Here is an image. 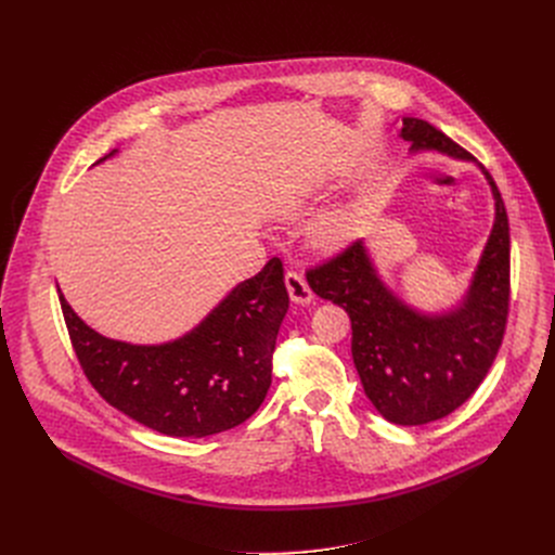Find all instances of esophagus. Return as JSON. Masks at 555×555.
Masks as SVG:
<instances>
[{
	"instance_id": "esophagus-1",
	"label": "esophagus",
	"mask_w": 555,
	"mask_h": 555,
	"mask_svg": "<svg viewBox=\"0 0 555 555\" xmlns=\"http://www.w3.org/2000/svg\"><path fill=\"white\" fill-rule=\"evenodd\" d=\"M285 285H287V293H289V299H293L295 304H310L312 301V289L306 281V276L297 270H287L285 272Z\"/></svg>"
}]
</instances>
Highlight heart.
<instances>
[{"label":"heart","mask_w":555,"mask_h":555,"mask_svg":"<svg viewBox=\"0 0 555 555\" xmlns=\"http://www.w3.org/2000/svg\"><path fill=\"white\" fill-rule=\"evenodd\" d=\"M297 209H299V202L289 204V207H287V211H297ZM346 233H348V227L341 218H328L314 229V238L322 243L324 247H335V245L344 243Z\"/></svg>","instance_id":"1"}]
</instances>
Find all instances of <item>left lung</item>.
<instances>
[{"label":"left lung","instance_id":"obj_1","mask_svg":"<svg viewBox=\"0 0 555 555\" xmlns=\"http://www.w3.org/2000/svg\"><path fill=\"white\" fill-rule=\"evenodd\" d=\"M400 137L412 151H441L468 159L441 130L423 119H402ZM494 195V227L463 306L427 317L406 308L375 276L362 241L312 266L306 276L314 293L351 317V351L373 406L396 425L439 421L468 400L506 333L511 306V231L502 193L488 170Z\"/></svg>","mask_w":555,"mask_h":555}]
</instances>
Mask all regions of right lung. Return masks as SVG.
<instances>
[{
  "mask_svg": "<svg viewBox=\"0 0 555 555\" xmlns=\"http://www.w3.org/2000/svg\"><path fill=\"white\" fill-rule=\"evenodd\" d=\"M57 295L87 380L145 427L202 439L245 423L268 396L276 335L289 306L276 256L195 331L162 346L107 339L82 322L61 289Z\"/></svg>",
  "mask_w": 555,
  "mask_h": 555,
  "instance_id": "right-lung-1",
  "label": "right lung"
}]
</instances>
